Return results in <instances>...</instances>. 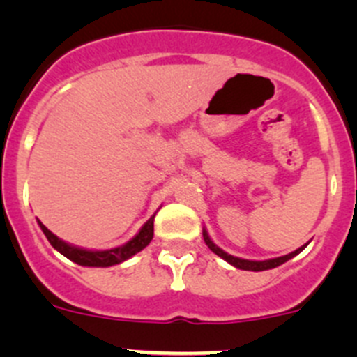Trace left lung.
Masks as SVG:
<instances>
[{
	"instance_id": "1",
	"label": "left lung",
	"mask_w": 357,
	"mask_h": 357,
	"mask_svg": "<svg viewBox=\"0 0 357 357\" xmlns=\"http://www.w3.org/2000/svg\"><path fill=\"white\" fill-rule=\"evenodd\" d=\"M202 233H204L205 243H207V247L211 248V250L214 252V254H218L219 257H222L226 262H229V264H231V266H235V268L245 269V271H266V269H273V268H276V266H282L283 262H287V261H289V259L295 257V255H297V254H301V252L305 248V245H307V243H305V245H302L301 248H297V250L290 252V254L282 255V257L268 259V261H248V259L235 257V255H231V254H228V252L221 250V248L215 245V243L212 242L211 238H208V233L205 231V228H204V231H202Z\"/></svg>"
}]
</instances>
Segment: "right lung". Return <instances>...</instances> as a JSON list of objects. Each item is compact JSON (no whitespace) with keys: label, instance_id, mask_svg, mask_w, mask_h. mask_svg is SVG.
Returning <instances> with one entry per match:
<instances>
[{"label":"right lung","instance_id":"1","mask_svg":"<svg viewBox=\"0 0 357 357\" xmlns=\"http://www.w3.org/2000/svg\"><path fill=\"white\" fill-rule=\"evenodd\" d=\"M153 218L143 225V228L139 229L138 235L132 240H129L128 243L121 247L110 248V250H86V248H79L66 243L63 240H60L59 236L53 235L48 228H46L43 222H39V228L43 229V233L46 235L48 242L52 243V247L55 250H59L60 254L66 255L67 259H70L72 262L79 266H88V268H109V266L121 264V262L128 261L129 257H132L135 254H138L139 250H143L153 238Z\"/></svg>","mask_w":357,"mask_h":357}]
</instances>
